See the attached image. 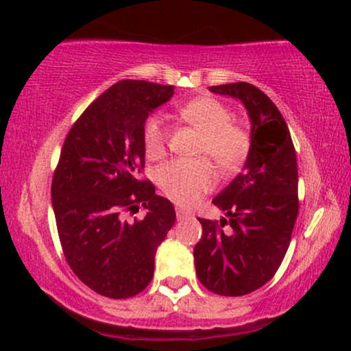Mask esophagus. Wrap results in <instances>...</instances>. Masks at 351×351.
Returning a JSON list of instances; mask_svg holds the SVG:
<instances>
[{"label": "esophagus", "mask_w": 351, "mask_h": 351, "mask_svg": "<svg viewBox=\"0 0 351 351\" xmlns=\"http://www.w3.org/2000/svg\"><path fill=\"white\" fill-rule=\"evenodd\" d=\"M191 214L186 211V209H181V208H176V219L178 221H182V219H186V217H189Z\"/></svg>", "instance_id": "obj_1"}]
</instances>
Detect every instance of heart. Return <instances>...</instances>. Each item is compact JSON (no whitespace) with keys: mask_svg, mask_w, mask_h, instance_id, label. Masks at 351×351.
<instances>
[{"mask_svg":"<svg viewBox=\"0 0 351 351\" xmlns=\"http://www.w3.org/2000/svg\"><path fill=\"white\" fill-rule=\"evenodd\" d=\"M178 117L203 134L198 154L209 156L222 170H234L249 154L250 138L241 125L232 123V112L214 97H197L178 108ZM143 146L149 159L165 154L167 128L160 117H149L143 124ZM158 182L162 192L181 206H191L216 182L208 160L176 159L160 165Z\"/></svg>","mask_w":351,"mask_h":351,"instance_id":"1","label":"heart"}]
</instances>
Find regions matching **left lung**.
<instances>
[{
    "label": "left lung",
    "mask_w": 351,
    "mask_h": 351,
    "mask_svg": "<svg viewBox=\"0 0 351 351\" xmlns=\"http://www.w3.org/2000/svg\"><path fill=\"white\" fill-rule=\"evenodd\" d=\"M243 102L250 148L239 173L213 203L221 222L200 219L193 247L198 280L222 296H243L273 279L290 245L298 217V164L284 117L257 86L245 82L209 86Z\"/></svg>",
    "instance_id": "obj_1"
}]
</instances>
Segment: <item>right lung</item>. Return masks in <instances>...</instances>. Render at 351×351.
Here are the masks:
<instances>
[{
  "instance_id": "right-lung-1",
  "label": "right lung",
  "mask_w": 351,
  "mask_h": 351,
  "mask_svg": "<svg viewBox=\"0 0 351 351\" xmlns=\"http://www.w3.org/2000/svg\"><path fill=\"white\" fill-rule=\"evenodd\" d=\"M175 86L121 80L72 125L51 181V206L71 269L99 295L124 300L153 279L156 250L173 227L170 200L156 195L145 167L143 124ZM143 206L134 223L129 213Z\"/></svg>"
}]
</instances>
